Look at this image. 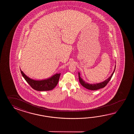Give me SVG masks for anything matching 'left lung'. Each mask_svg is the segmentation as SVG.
I'll use <instances>...</instances> for the list:
<instances>
[{"mask_svg":"<svg viewBox=\"0 0 134 134\" xmlns=\"http://www.w3.org/2000/svg\"><path fill=\"white\" fill-rule=\"evenodd\" d=\"M116 63V62H115ZM115 68H116V65H115V67H114V69L113 72L111 74V76L109 77L108 78L104 80V81L102 82L98 83H95V84H90L86 82L84 80H83L80 77V72H79V81L81 85L83 86L84 88L88 89V90H90L91 91H95V90H99L100 88H103L104 87H105L106 85L108 84V83L109 82V81L111 79V77H113V75L114 74V72L115 70Z\"/></svg>","mask_w":134,"mask_h":134,"instance_id":"left-lung-1","label":"left lung"}]
</instances>
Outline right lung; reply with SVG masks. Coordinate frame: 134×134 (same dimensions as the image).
<instances>
[{"instance_id": "1", "label": "right lung", "mask_w": 134, "mask_h": 134, "mask_svg": "<svg viewBox=\"0 0 134 134\" xmlns=\"http://www.w3.org/2000/svg\"><path fill=\"white\" fill-rule=\"evenodd\" d=\"M21 73L31 88L37 91H48L52 90L58 82L61 73H56L48 79L43 80H34L27 76L20 69Z\"/></svg>"}]
</instances>
